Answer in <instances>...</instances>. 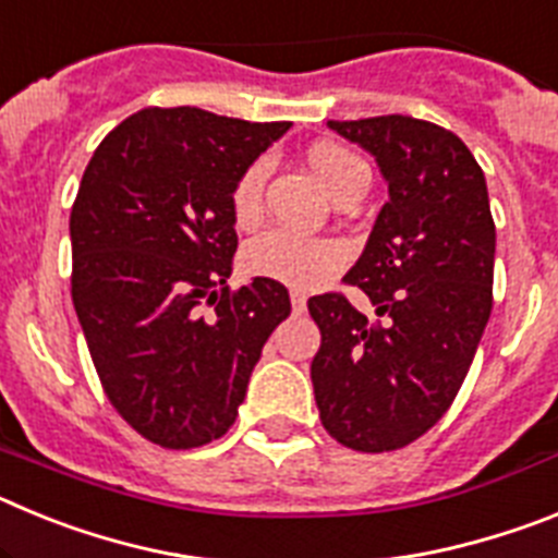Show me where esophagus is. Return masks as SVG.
Segmentation results:
<instances>
[{
	"label": "esophagus",
	"mask_w": 558,
	"mask_h": 558,
	"mask_svg": "<svg viewBox=\"0 0 558 558\" xmlns=\"http://www.w3.org/2000/svg\"><path fill=\"white\" fill-rule=\"evenodd\" d=\"M290 304H293L295 315H302L307 310V295L299 293V290H290Z\"/></svg>",
	"instance_id": "obj_1"
}]
</instances>
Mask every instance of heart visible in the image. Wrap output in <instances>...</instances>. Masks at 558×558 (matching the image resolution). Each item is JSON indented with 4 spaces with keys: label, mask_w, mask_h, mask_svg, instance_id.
<instances>
[{
    "label": "heart",
    "mask_w": 558,
    "mask_h": 558,
    "mask_svg": "<svg viewBox=\"0 0 558 558\" xmlns=\"http://www.w3.org/2000/svg\"><path fill=\"white\" fill-rule=\"evenodd\" d=\"M307 165L313 175L322 181L324 190L338 198L340 192L354 181L368 179L366 165L335 142H315L307 150ZM265 165L254 161L240 172L231 186V218L236 226H254L263 215ZM343 265V248L332 240H313L290 231L274 229L254 236L243 251V268L259 279L290 284V288L310 290L322 284L332 270Z\"/></svg>",
    "instance_id": "1"
}]
</instances>
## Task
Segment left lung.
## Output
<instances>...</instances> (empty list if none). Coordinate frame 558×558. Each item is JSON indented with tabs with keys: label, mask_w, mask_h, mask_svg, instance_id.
I'll return each instance as SVG.
<instances>
[{
	"label": "left lung",
	"mask_w": 558,
	"mask_h": 558,
	"mask_svg": "<svg viewBox=\"0 0 558 558\" xmlns=\"http://www.w3.org/2000/svg\"><path fill=\"white\" fill-rule=\"evenodd\" d=\"M327 125L377 159L388 201L343 276L377 318L343 293L307 302L322 329L310 366L315 405L349 450H399L445 416L489 322V192L470 147L447 128L402 113Z\"/></svg>",
	"instance_id": "1"
}]
</instances>
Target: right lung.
Listing matches in <instances>:
<instances>
[{
    "label": "right lung",
    "mask_w": 558,
    "mask_h": 558,
    "mask_svg": "<svg viewBox=\"0 0 558 558\" xmlns=\"http://www.w3.org/2000/svg\"><path fill=\"white\" fill-rule=\"evenodd\" d=\"M288 128L142 108L83 172L69 218L72 302L102 391L153 445L192 450L223 436L265 340L290 315L274 279L226 284L231 186Z\"/></svg>",
    "instance_id": "add662e5"
}]
</instances>
